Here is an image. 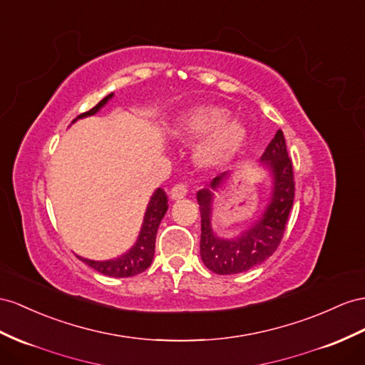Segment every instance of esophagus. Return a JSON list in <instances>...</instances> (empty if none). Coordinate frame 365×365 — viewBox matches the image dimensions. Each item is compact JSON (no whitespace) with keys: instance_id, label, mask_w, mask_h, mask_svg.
<instances>
[{"instance_id":"1","label":"esophagus","mask_w":365,"mask_h":365,"mask_svg":"<svg viewBox=\"0 0 365 365\" xmlns=\"http://www.w3.org/2000/svg\"><path fill=\"white\" fill-rule=\"evenodd\" d=\"M186 192H188V190H186V186H185L183 183L174 185L173 188H171V191H170V197H171L173 200H180V199L185 197Z\"/></svg>"}]
</instances>
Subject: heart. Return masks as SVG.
Segmentation results:
<instances>
[{
	"mask_svg": "<svg viewBox=\"0 0 365 365\" xmlns=\"http://www.w3.org/2000/svg\"><path fill=\"white\" fill-rule=\"evenodd\" d=\"M174 138L195 145L192 158L202 170H216L235 158L247 142V128L230 117V110L219 105H202L190 109L173 129Z\"/></svg>",
	"mask_w": 365,
	"mask_h": 365,
	"instance_id": "heart-1",
	"label": "heart"
}]
</instances>
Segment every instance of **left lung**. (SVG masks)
I'll return each mask as SVG.
<instances>
[{
  "instance_id": "1",
  "label": "left lung",
  "mask_w": 365,
  "mask_h": 365,
  "mask_svg": "<svg viewBox=\"0 0 365 365\" xmlns=\"http://www.w3.org/2000/svg\"><path fill=\"white\" fill-rule=\"evenodd\" d=\"M262 168L272 175V194L262 216L236 237H220L211 227L214 192L222 188L230 173L214 177L208 188L197 192L202 217L200 257L205 267L216 274H237L260 265L277 250L284 237L289 210L294 199L293 163L288 157L282 130L260 157Z\"/></svg>"
}]
</instances>
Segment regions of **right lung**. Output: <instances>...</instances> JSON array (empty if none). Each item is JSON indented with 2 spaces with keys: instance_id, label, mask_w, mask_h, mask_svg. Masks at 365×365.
<instances>
[{
  "instance_id": "1",
  "label": "right lung",
  "mask_w": 365,
  "mask_h": 365,
  "mask_svg": "<svg viewBox=\"0 0 365 365\" xmlns=\"http://www.w3.org/2000/svg\"><path fill=\"white\" fill-rule=\"evenodd\" d=\"M112 97H114V93H109V96L103 98L97 106H93L91 110L85 112V114H80L76 120L97 114V112L105 106ZM166 211H168L166 194L162 188H157L153 194L151 200L148 203L142 228H140L137 242L133 245V248L128 250L125 255L109 259V260H91L80 256L77 257L81 260V262H85L86 265L96 269V272L106 274L109 277H130L145 272V269L151 265L154 259L155 235Z\"/></svg>"
}]
</instances>
